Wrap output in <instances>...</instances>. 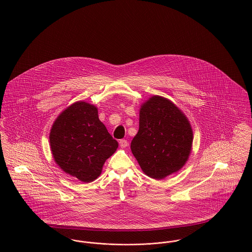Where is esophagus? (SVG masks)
<instances>
[{"label": "esophagus", "instance_id": "1", "mask_svg": "<svg viewBox=\"0 0 252 252\" xmlns=\"http://www.w3.org/2000/svg\"><path fill=\"white\" fill-rule=\"evenodd\" d=\"M119 144H120L121 147H127V146L129 145L127 140H120V141H119Z\"/></svg>", "mask_w": 252, "mask_h": 252}]
</instances>
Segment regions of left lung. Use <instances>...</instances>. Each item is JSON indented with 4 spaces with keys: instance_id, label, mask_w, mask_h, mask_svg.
I'll use <instances>...</instances> for the list:
<instances>
[{
    "instance_id": "obj_1",
    "label": "left lung",
    "mask_w": 252,
    "mask_h": 252,
    "mask_svg": "<svg viewBox=\"0 0 252 252\" xmlns=\"http://www.w3.org/2000/svg\"><path fill=\"white\" fill-rule=\"evenodd\" d=\"M192 142L187 118L171 101L153 96L144 103L131 149L145 175L161 180L178 172L187 161Z\"/></svg>"
}]
</instances>
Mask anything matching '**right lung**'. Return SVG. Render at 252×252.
Wrapping results in <instances>:
<instances>
[{"mask_svg": "<svg viewBox=\"0 0 252 252\" xmlns=\"http://www.w3.org/2000/svg\"><path fill=\"white\" fill-rule=\"evenodd\" d=\"M49 141L58 166L84 182L101 175L105 161L118 147L100 121L97 108L85 102L74 103L58 116Z\"/></svg>", "mask_w": 252, "mask_h": 252, "instance_id": "right-lung-1", "label": "right lung"}]
</instances>
